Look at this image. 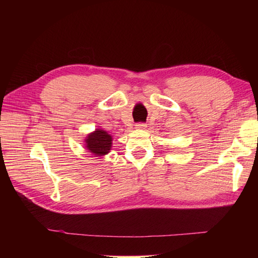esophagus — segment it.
Here are the masks:
<instances>
[{"label":"esophagus","mask_w":258,"mask_h":258,"mask_svg":"<svg viewBox=\"0 0 258 258\" xmlns=\"http://www.w3.org/2000/svg\"><path fill=\"white\" fill-rule=\"evenodd\" d=\"M135 126H137L138 130H145L147 127V125L145 123H138Z\"/></svg>","instance_id":"esophagus-1"}]
</instances>
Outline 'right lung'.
I'll return each mask as SVG.
<instances>
[{"instance_id": "right-lung-1", "label": "right lung", "mask_w": 258, "mask_h": 258, "mask_svg": "<svg viewBox=\"0 0 258 258\" xmlns=\"http://www.w3.org/2000/svg\"><path fill=\"white\" fill-rule=\"evenodd\" d=\"M112 146V138L107 131L97 128L90 133L85 139V148L95 157L104 156L110 152Z\"/></svg>"}]
</instances>
